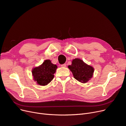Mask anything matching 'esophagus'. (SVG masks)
I'll use <instances>...</instances> for the list:
<instances>
[{"instance_id": "obj_1", "label": "esophagus", "mask_w": 126, "mask_h": 126, "mask_svg": "<svg viewBox=\"0 0 126 126\" xmlns=\"http://www.w3.org/2000/svg\"><path fill=\"white\" fill-rule=\"evenodd\" d=\"M61 67H66V63H64V64H61Z\"/></svg>"}]
</instances>
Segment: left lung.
Segmentation results:
<instances>
[{
	"instance_id": "left-lung-1",
	"label": "left lung",
	"mask_w": 126,
	"mask_h": 126,
	"mask_svg": "<svg viewBox=\"0 0 126 126\" xmlns=\"http://www.w3.org/2000/svg\"><path fill=\"white\" fill-rule=\"evenodd\" d=\"M74 77L79 82L86 83L93 77L94 68L79 58L72 60L71 65L68 66Z\"/></svg>"
}]
</instances>
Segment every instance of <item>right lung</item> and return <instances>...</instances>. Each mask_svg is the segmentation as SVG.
Returning <instances> with one entry per match:
<instances>
[{"label": "right lung", "instance_id": "right-lung-1", "mask_svg": "<svg viewBox=\"0 0 126 126\" xmlns=\"http://www.w3.org/2000/svg\"><path fill=\"white\" fill-rule=\"evenodd\" d=\"M57 68V66L53 64L51 60H45L41 65L32 69L34 81L40 86L47 85L54 78V74L56 72Z\"/></svg>", "mask_w": 126, "mask_h": 126}]
</instances>
